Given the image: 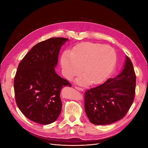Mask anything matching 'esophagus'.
Returning a JSON list of instances; mask_svg holds the SVG:
<instances>
[{
	"instance_id": "34e87169",
	"label": "esophagus",
	"mask_w": 148,
	"mask_h": 148,
	"mask_svg": "<svg viewBox=\"0 0 148 148\" xmlns=\"http://www.w3.org/2000/svg\"><path fill=\"white\" fill-rule=\"evenodd\" d=\"M75 89H78V90H79V91H83V88H79V87H78V86H75Z\"/></svg>"
}]
</instances>
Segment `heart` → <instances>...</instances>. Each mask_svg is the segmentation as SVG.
<instances>
[{"label":"heart","instance_id":"1","mask_svg":"<svg viewBox=\"0 0 148 148\" xmlns=\"http://www.w3.org/2000/svg\"><path fill=\"white\" fill-rule=\"evenodd\" d=\"M117 56L109 46L93 42H84L74 47L72 52L65 51L61 64L65 77L73 78L82 70L83 75L77 79V83L91 84L102 82L112 70Z\"/></svg>","mask_w":148,"mask_h":148}]
</instances>
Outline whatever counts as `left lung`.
I'll list each match as a JSON object with an SVG mask.
<instances>
[{
  "mask_svg": "<svg viewBox=\"0 0 148 148\" xmlns=\"http://www.w3.org/2000/svg\"><path fill=\"white\" fill-rule=\"evenodd\" d=\"M136 75L128 57L117 77L88 89L84 93V110L90 122L104 125L123 119L135 96Z\"/></svg>",
  "mask_w": 148,
  "mask_h": 148,
  "instance_id": "1",
  "label": "left lung"
}]
</instances>
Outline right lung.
<instances>
[{
	"label": "right lung",
	"instance_id": "right-lung-1",
	"mask_svg": "<svg viewBox=\"0 0 148 148\" xmlns=\"http://www.w3.org/2000/svg\"><path fill=\"white\" fill-rule=\"evenodd\" d=\"M67 40L52 38L38 43L18 66L13 83L15 101L25 117L34 122H55L62 110L61 89L71 86L54 69L60 47Z\"/></svg>",
	"mask_w": 148,
	"mask_h": 148
}]
</instances>
